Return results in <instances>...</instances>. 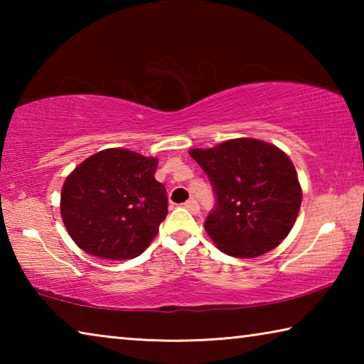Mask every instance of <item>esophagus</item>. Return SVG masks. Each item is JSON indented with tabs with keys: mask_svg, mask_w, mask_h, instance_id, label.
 Returning a JSON list of instances; mask_svg holds the SVG:
<instances>
[{
	"mask_svg": "<svg viewBox=\"0 0 364 364\" xmlns=\"http://www.w3.org/2000/svg\"><path fill=\"white\" fill-rule=\"evenodd\" d=\"M184 208H188L191 213H199V204H197L196 199H189L188 202H184Z\"/></svg>",
	"mask_w": 364,
	"mask_h": 364,
	"instance_id": "obj_1",
	"label": "esophagus"
}]
</instances>
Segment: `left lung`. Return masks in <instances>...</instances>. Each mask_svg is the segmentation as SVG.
Masks as SVG:
<instances>
[{
    "label": "left lung",
    "instance_id": "left-lung-1",
    "mask_svg": "<svg viewBox=\"0 0 364 364\" xmlns=\"http://www.w3.org/2000/svg\"><path fill=\"white\" fill-rule=\"evenodd\" d=\"M210 178L217 207L205 231L225 254L255 258L287 237L297 220L301 188L286 152L260 139L236 138L191 149Z\"/></svg>",
    "mask_w": 364,
    "mask_h": 364
}]
</instances>
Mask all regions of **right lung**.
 <instances>
[{
    "label": "right lung",
    "mask_w": 364,
    "mask_h": 364,
    "mask_svg": "<svg viewBox=\"0 0 364 364\" xmlns=\"http://www.w3.org/2000/svg\"><path fill=\"white\" fill-rule=\"evenodd\" d=\"M159 160L112 147L93 154L65 178L63 221L86 254L128 260L143 254L167 217V191L154 173Z\"/></svg>",
    "instance_id": "add662e5"
}]
</instances>
